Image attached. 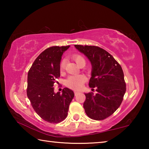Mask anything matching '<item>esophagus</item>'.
<instances>
[{
	"mask_svg": "<svg viewBox=\"0 0 149 149\" xmlns=\"http://www.w3.org/2000/svg\"><path fill=\"white\" fill-rule=\"evenodd\" d=\"M79 91H74V95H75V96H76L77 95H78V93H79Z\"/></svg>",
	"mask_w": 149,
	"mask_h": 149,
	"instance_id": "1",
	"label": "esophagus"
}]
</instances>
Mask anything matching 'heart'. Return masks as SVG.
Returning <instances> with one entry per match:
<instances>
[{
    "instance_id": "obj_1",
    "label": "heart",
    "mask_w": 149,
    "mask_h": 149,
    "mask_svg": "<svg viewBox=\"0 0 149 149\" xmlns=\"http://www.w3.org/2000/svg\"><path fill=\"white\" fill-rule=\"evenodd\" d=\"M72 58L74 60V61L77 63L78 65H80L81 64H85V60L84 57L80 54H74L72 55ZM65 65V60H62L60 62V70L61 72L64 71ZM85 77L84 75H73V76H70L68 79L66 80V85L68 87L71 88V89H79L82 87L83 84L85 81Z\"/></svg>"
}]
</instances>
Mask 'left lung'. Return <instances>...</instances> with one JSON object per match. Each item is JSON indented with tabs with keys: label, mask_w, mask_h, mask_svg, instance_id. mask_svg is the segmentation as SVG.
<instances>
[{
	"label": "left lung",
	"mask_w": 149,
	"mask_h": 149,
	"mask_svg": "<svg viewBox=\"0 0 149 149\" xmlns=\"http://www.w3.org/2000/svg\"><path fill=\"white\" fill-rule=\"evenodd\" d=\"M92 65L89 85L96 88V94L85 93L84 108L88 117L102 120L109 117L122 103L126 91L124 75L121 65L105 50L96 46L75 45Z\"/></svg>",
	"instance_id": "8db88e82"
}]
</instances>
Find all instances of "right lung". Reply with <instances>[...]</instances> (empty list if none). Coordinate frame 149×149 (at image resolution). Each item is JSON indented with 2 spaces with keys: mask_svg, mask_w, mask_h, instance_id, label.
<instances>
[{
  "mask_svg": "<svg viewBox=\"0 0 149 149\" xmlns=\"http://www.w3.org/2000/svg\"><path fill=\"white\" fill-rule=\"evenodd\" d=\"M70 46L51 47L45 50L33 63L27 75V95L33 108L42 119L57 123L67 117L74 97L73 91L64 88L54 92V84L60 77L62 56Z\"/></svg>",
  "mask_w": 149,
  "mask_h": 149,
  "instance_id": "obj_1",
  "label": "right lung"
}]
</instances>
